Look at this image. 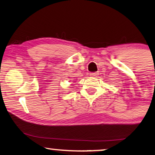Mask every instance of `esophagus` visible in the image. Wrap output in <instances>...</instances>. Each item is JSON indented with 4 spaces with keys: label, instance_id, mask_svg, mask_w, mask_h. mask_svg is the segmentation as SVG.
<instances>
[{
    "label": "esophagus",
    "instance_id": "esophagus-1",
    "mask_svg": "<svg viewBox=\"0 0 155 155\" xmlns=\"http://www.w3.org/2000/svg\"><path fill=\"white\" fill-rule=\"evenodd\" d=\"M97 74H98L96 73V72H92V73L90 74V76H91V77H95L96 76H97Z\"/></svg>",
    "mask_w": 155,
    "mask_h": 155
}]
</instances>
